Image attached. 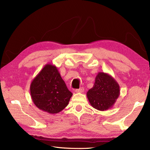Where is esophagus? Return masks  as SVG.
Masks as SVG:
<instances>
[{
  "instance_id": "obj_1",
  "label": "esophagus",
  "mask_w": 150,
  "mask_h": 150,
  "mask_svg": "<svg viewBox=\"0 0 150 150\" xmlns=\"http://www.w3.org/2000/svg\"><path fill=\"white\" fill-rule=\"evenodd\" d=\"M84 91V89L83 88H81L79 89H77L75 90V92L77 93H83Z\"/></svg>"
}]
</instances>
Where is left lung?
<instances>
[{"mask_svg":"<svg viewBox=\"0 0 150 150\" xmlns=\"http://www.w3.org/2000/svg\"><path fill=\"white\" fill-rule=\"evenodd\" d=\"M120 94V88L117 81L103 72H98L93 87L86 94L91 105L99 111L111 108Z\"/></svg>","mask_w":150,"mask_h":150,"instance_id":"8db88e82","label":"left lung"}]
</instances>
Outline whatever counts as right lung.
Listing matches in <instances>:
<instances>
[{
	"label": "right lung",
	"mask_w": 150,
	"mask_h": 150,
	"mask_svg": "<svg viewBox=\"0 0 150 150\" xmlns=\"http://www.w3.org/2000/svg\"><path fill=\"white\" fill-rule=\"evenodd\" d=\"M30 91L35 106L52 115L64 110L72 96L57 67L51 64L45 65L32 81Z\"/></svg>",
	"instance_id": "add662e5"
}]
</instances>
